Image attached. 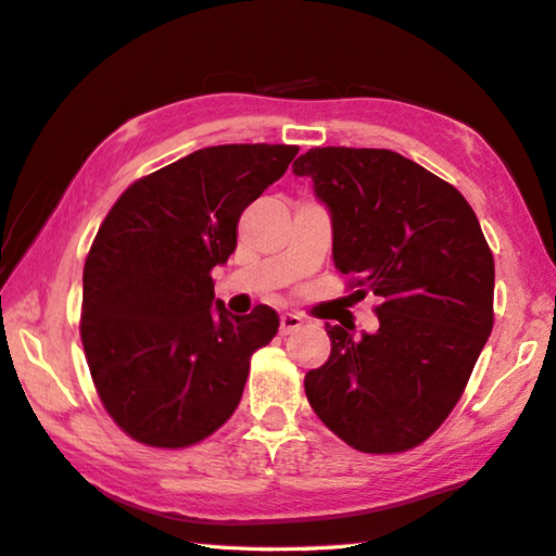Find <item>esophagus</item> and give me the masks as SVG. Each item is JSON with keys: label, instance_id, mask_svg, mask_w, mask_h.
Masks as SVG:
<instances>
[{"label": "esophagus", "instance_id": "obj_1", "mask_svg": "<svg viewBox=\"0 0 556 556\" xmlns=\"http://www.w3.org/2000/svg\"><path fill=\"white\" fill-rule=\"evenodd\" d=\"M300 327H303V317L300 315H293V313L280 315V327H278L280 334H293Z\"/></svg>", "mask_w": 556, "mask_h": 556}]
</instances>
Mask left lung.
I'll return each instance as SVG.
<instances>
[{
	"label": "left lung",
	"instance_id": "left-lung-1",
	"mask_svg": "<svg viewBox=\"0 0 556 556\" xmlns=\"http://www.w3.org/2000/svg\"><path fill=\"white\" fill-rule=\"evenodd\" d=\"M332 212L334 266L381 298L374 334L327 325L332 354L305 376L319 420L366 454L434 434L493 329V253L464 194L388 149H309L293 163Z\"/></svg>",
	"mask_w": 556,
	"mask_h": 556
}]
</instances>
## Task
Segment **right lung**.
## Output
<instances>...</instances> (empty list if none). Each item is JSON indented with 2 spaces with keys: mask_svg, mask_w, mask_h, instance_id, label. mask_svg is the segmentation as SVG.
Segmentation results:
<instances>
[{
  "mask_svg": "<svg viewBox=\"0 0 556 556\" xmlns=\"http://www.w3.org/2000/svg\"><path fill=\"white\" fill-rule=\"evenodd\" d=\"M298 151L200 149L131 182L104 217L85 258L80 339L104 410L131 440L182 450L237 410L251 356L280 323L268 305L241 317L212 307V268Z\"/></svg>",
  "mask_w": 556,
  "mask_h": 556,
  "instance_id": "1",
  "label": "right lung"
}]
</instances>
